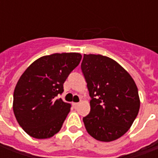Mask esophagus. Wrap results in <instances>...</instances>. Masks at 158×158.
I'll use <instances>...</instances> for the list:
<instances>
[{
    "label": "esophagus",
    "mask_w": 158,
    "mask_h": 158,
    "mask_svg": "<svg viewBox=\"0 0 158 158\" xmlns=\"http://www.w3.org/2000/svg\"><path fill=\"white\" fill-rule=\"evenodd\" d=\"M78 105H79V103H78V102H73V107H74V108H76Z\"/></svg>",
    "instance_id": "obj_1"
}]
</instances>
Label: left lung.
<instances>
[{
	"instance_id": "8db88e82",
	"label": "left lung",
	"mask_w": 158,
	"mask_h": 158,
	"mask_svg": "<svg viewBox=\"0 0 158 158\" xmlns=\"http://www.w3.org/2000/svg\"><path fill=\"white\" fill-rule=\"evenodd\" d=\"M81 69L90 96V112L83 118L93 138L109 142L131 127L139 110L135 83L129 73L110 57L84 54Z\"/></svg>"
}]
</instances>
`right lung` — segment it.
Listing matches in <instances>:
<instances>
[{"label":"right lung","mask_w":158,"mask_h":158,"mask_svg":"<svg viewBox=\"0 0 158 158\" xmlns=\"http://www.w3.org/2000/svg\"><path fill=\"white\" fill-rule=\"evenodd\" d=\"M81 58L76 52L44 56L21 75L12 107L19 125L29 135L47 139L59 132L71 105L56 96L63 92V84Z\"/></svg>","instance_id":"right-lung-1"}]
</instances>
